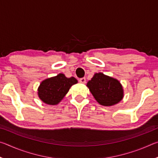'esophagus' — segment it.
I'll return each instance as SVG.
<instances>
[{"label": "esophagus", "instance_id": "1", "mask_svg": "<svg viewBox=\"0 0 158 158\" xmlns=\"http://www.w3.org/2000/svg\"><path fill=\"white\" fill-rule=\"evenodd\" d=\"M79 81L81 83V84H85V81H86V80H85V78H84V77H83V78L79 79Z\"/></svg>", "mask_w": 158, "mask_h": 158}]
</instances>
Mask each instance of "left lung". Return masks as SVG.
Listing matches in <instances>:
<instances>
[{"label": "left lung", "instance_id": "1", "mask_svg": "<svg viewBox=\"0 0 158 158\" xmlns=\"http://www.w3.org/2000/svg\"><path fill=\"white\" fill-rule=\"evenodd\" d=\"M90 93L99 104L112 106L119 102L123 97L122 85L117 79L102 73H96L87 83Z\"/></svg>", "mask_w": 158, "mask_h": 158}]
</instances>
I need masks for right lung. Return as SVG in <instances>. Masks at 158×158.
I'll return each instance as SVG.
<instances>
[{"label":"right lung","instance_id":"obj_1","mask_svg":"<svg viewBox=\"0 0 158 158\" xmlns=\"http://www.w3.org/2000/svg\"><path fill=\"white\" fill-rule=\"evenodd\" d=\"M77 83L74 77L67 78L63 74L45 79L38 88L39 98L48 105H57L68 92L72 85Z\"/></svg>","mask_w":158,"mask_h":158}]
</instances>
